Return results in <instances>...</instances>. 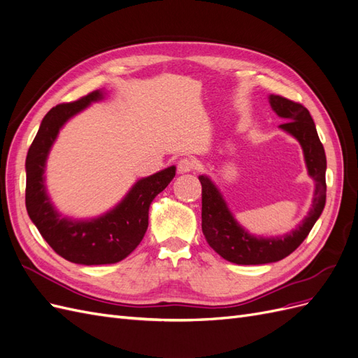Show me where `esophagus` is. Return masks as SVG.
<instances>
[{"label": "esophagus", "mask_w": 358, "mask_h": 358, "mask_svg": "<svg viewBox=\"0 0 358 358\" xmlns=\"http://www.w3.org/2000/svg\"><path fill=\"white\" fill-rule=\"evenodd\" d=\"M196 170V161L194 159H191V158H182V159H179V162H178V171L179 173H191V171H194Z\"/></svg>", "instance_id": "1"}]
</instances>
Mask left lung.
I'll return each mask as SVG.
<instances>
[{
    "label": "left lung",
    "mask_w": 358,
    "mask_h": 358,
    "mask_svg": "<svg viewBox=\"0 0 358 358\" xmlns=\"http://www.w3.org/2000/svg\"><path fill=\"white\" fill-rule=\"evenodd\" d=\"M272 109L285 119L279 127L294 136L305 152L309 175L315 180L312 209L294 231L280 237H254L236 222L233 215L212 180L199 176L201 183V230L206 241L216 254L236 264H267L288 257L306 239L313 224L326 206L327 159L318 137L315 124L305 106L272 94L268 96Z\"/></svg>",
    "instance_id": "obj_1"
}]
</instances>
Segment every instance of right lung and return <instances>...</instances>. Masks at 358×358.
I'll use <instances>...</instances> for the list:
<instances>
[{"label": "right lung", "mask_w": 358, "mask_h": 358, "mask_svg": "<svg viewBox=\"0 0 358 358\" xmlns=\"http://www.w3.org/2000/svg\"><path fill=\"white\" fill-rule=\"evenodd\" d=\"M101 95L92 91L76 101L52 107L32 140L25 164V204L31 221L58 255L85 266L113 264L134 251L146 233L150 203L176 173V167H169L138 180L128 196L101 218L80 222L59 218L46 196L43 179L49 149L64 122Z\"/></svg>", "instance_id": "right-lung-1"}]
</instances>
